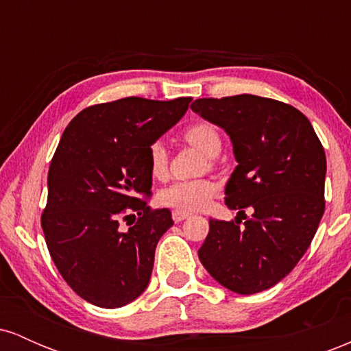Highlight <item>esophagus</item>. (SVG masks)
Segmentation results:
<instances>
[{
  "mask_svg": "<svg viewBox=\"0 0 351 351\" xmlns=\"http://www.w3.org/2000/svg\"><path fill=\"white\" fill-rule=\"evenodd\" d=\"M171 216H173V221H175V223H181V221H183V219H186V217L189 216V213L178 211V209H175Z\"/></svg>",
  "mask_w": 351,
  "mask_h": 351,
  "instance_id": "esophagus-1",
  "label": "esophagus"
}]
</instances>
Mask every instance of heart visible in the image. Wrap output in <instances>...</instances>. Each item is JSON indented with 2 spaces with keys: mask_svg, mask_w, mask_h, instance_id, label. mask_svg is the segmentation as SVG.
Wrapping results in <instances>:
<instances>
[{
  "mask_svg": "<svg viewBox=\"0 0 351 351\" xmlns=\"http://www.w3.org/2000/svg\"><path fill=\"white\" fill-rule=\"evenodd\" d=\"M183 138L198 147L204 155L216 156L223 147L219 130L213 123L195 122L183 130ZM148 168L155 178H163L168 170V152L162 142H153L148 147ZM216 184L211 180H183L175 181L160 191L158 198L165 206L178 211H199L216 195Z\"/></svg>",
  "mask_w": 351,
  "mask_h": 351,
  "instance_id": "1",
  "label": "heart"
}]
</instances>
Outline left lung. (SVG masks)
Masks as SVG:
<instances>
[{
  "instance_id": "1",
  "label": "left lung",
  "mask_w": 351,
  "mask_h": 351,
  "mask_svg": "<svg viewBox=\"0 0 351 351\" xmlns=\"http://www.w3.org/2000/svg\"><path fill=\"white\" fill-rule=\"evenodd\" d=\"M191 108L231 136L237 167L226 204L253 209L243 227L239 215L209 219L201 264L229 291H267L295 267L324 216V147L307 117L279 100L241 94L196 99Z\"/></svg>"
}]
</instances>
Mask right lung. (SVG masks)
<instances>
[{"label": "right lung", "mask_w": 351, "mask_h": 351, "mask_svg": "<svg viewBox=\"0 0 351 351\" xmlns=\"http://www.w3.org/2000/svg\"><path fill=\"white\" fill-rule=\"evenodd\" d=\"M189 102L125 97L97 104L79 112L60 136L41 226L62 279L97 307H123L150 282L156 244L173 219L170 209H152L140 198L152 189L148 147ZM135 214L130 228H118Z\"/></svg>", "instance_id": "add662e5"}]
</instances>
